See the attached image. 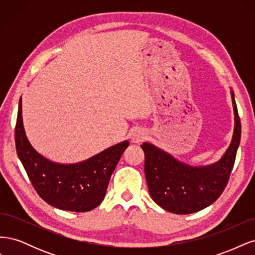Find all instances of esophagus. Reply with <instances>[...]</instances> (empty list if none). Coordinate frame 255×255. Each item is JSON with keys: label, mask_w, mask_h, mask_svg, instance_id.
Instances as JSON below:
<instances>
[{"label": "esophagus", "mask_w": 255, "mask_h": 255, "mask_svg": "<svg viewBox=\"0 0 255 255\" xmlns=\"http://www.w3.org/2000/svg\"><path fill=\"white\" fill-rule=\"evenodd\" d=\"M145 137H146V135H145L143 130H141V129L135 130V132L132 135V142L140 143L141 141H143L145 139Z\"/></svg>", "instance_id": "obj_1"}]
</instances>
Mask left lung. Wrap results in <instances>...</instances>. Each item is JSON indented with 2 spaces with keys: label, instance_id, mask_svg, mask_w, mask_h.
Listing matches in <instances>:
<instances>
[{
  "label": "left lung",
  "instance_id": "8db88e82",
  "mask_svg": "<svg viewBox=\"0 0 255 255\" xmlns=\"http://www.w3.org/2000/svg\"><path fill=\"white\" fill-rule=\"evenodd\" d=\"M231 98L234 111L233 136L218 161L205 166H191L153 143L145 141L141 144L150 196L161 208L180 215L196 213L213 204L225 190L235 163L242 134L232 89Z\"/></svg>",
  "mask_w": 255,
  "mask_h": 255
}]
</instances>
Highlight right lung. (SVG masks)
<instances>
[{
    "instance_id": "1",
    "label": "right lung",
    "mask_w": 255,
    "mask_h": 255,
    "mask_svg": "<svg viewBox=\"0 0 255 255\" xmlns=\"http://www.w3.org/2000/svg\"><path fill=\"white\" fill-rule=\"evenodd\" d=\"M16 149L37 194L48 204L69 212H89L103 201L111 176L128 146L121 141L79 163L61 164L37 152L25 134L22 99L17 116Z\"/></svg>"
}]
</instances>
